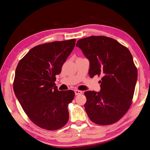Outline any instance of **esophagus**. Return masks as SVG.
Wrapping results in <instances>:
<instances>
[{
  "mask_svg": "<svg viewBox=\"0 0 150 150\" xmlns=\"http://www.w3.org/2000/svg\"><path fill=\"white\" fill-rule=\"evenodd\" d=\"M74 92H75V94L76 95H79V94H81L83 93V92L81 91H79V90H75L74 91Z\"/></svg>",
  "mask_w": 150,
  "mask_h": 150,
  "instance_id": "esophagus-1",
  "label": "esophagus"
}]
</instances>
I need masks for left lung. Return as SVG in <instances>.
Returning a JSON list of instances; mask_svg holds the SVG:
<instances>
[{
	"instance_id": "left-lung-1",
	"label": "left lung",
	"mask_w": 150,
	"mask_h": 150,
	"mask_svg": "<svg viewBox=\"0 0 150 150\" xmlns=\"http://www.w3.org/2000/svg\"><path fill=\"white\" fill-rule=\"evenodd\" d=\"M90 62L89 74L101 76L100 92L84 93L85 110L99 125L115 123L129 109L137 81V69L129 49L115 39L92 35L76 44Z\"/></svg>"
}]
</instances>
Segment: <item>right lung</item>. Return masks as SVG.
I'll list each match as a JSON object with an SVG mask.
<instances>
[{
    "mask_svg": "<svg viewBox=\"0 0 150 150\" xmlns=\"http://www.w3.org/2000/svg\"><path fill=\"white\" fill-rule=\"evenodd\" d=\"M75 44L72 39L38 45L16 67L13 83L16 96L30 121L42 129H59L69 120L68 104L74 91H59L54 82Z\"/></svg>",
    "mask_w": 150,
    "mask_h": 150,
    "instance_id": "add662e5",
    "label": "right lung"
}]
</instances>
